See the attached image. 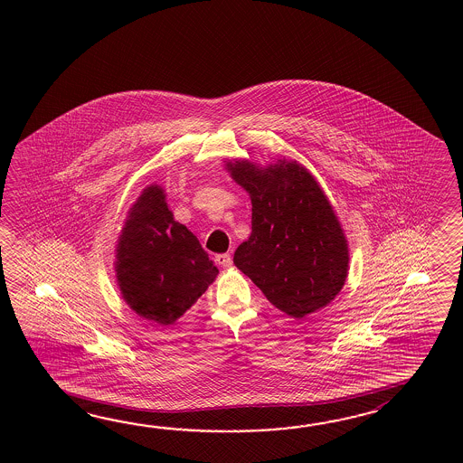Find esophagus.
Masks as SVG:
<instances>
[{
	"label": "esophagus",
	"instance_id": "34e87169",
	"mask_svg": "<svg viewBox=\"0 0 463 463\" xmlns=\"http://www.w3.org/2000/svg\"><path fill=\"white\" fill-rule=\"evenodd\" d=\"M215 263L220 266H223V268H228V266H232V256L228 255V253H222V255L215 256Z\"/></svg>",
	"mask_w": 463,
	"mask_h": 463
}]
</instances>
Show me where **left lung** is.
<instances>
[{"mask_svg": "<svg viewBox=\"0 0 463 463\" xmlns=\"http://www.w3.org/2000/svg\"><path fill=\"white\" fill-rule=\"evenodd\" d=\"M227 168L253 205L251 235L236 248V268L296 319L329 305L345 286L349 250L315 177L296 160L265 168L235 160Z\"/></svg>", "mask_w": 463, "mask_h": 463, "instance_id": "8db88e82", "label": "left lung"}]
</instances>
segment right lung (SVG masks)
I'll return each instance as SVG.
<instances>
[{"label":"right lung","instance_id":"add662e5","mask_svg":"<svg viewBox=\"0 0 463 463\" xmlns=\"http://www.w3.org/2000/svg\"><path fill=\"white\" fill-rule=\"evenodd\" d=\"M118 283L138 316L174 325L217 278L197 236L174 220L158 185L142 192L118 236Z\"/></svg>","mask_w":463,"mask_h":463}]
</instances>
